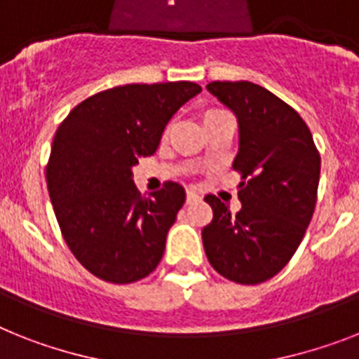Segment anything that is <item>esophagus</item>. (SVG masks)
Segmentation results:
<instances>
[{
	"mask_svg": "<svg viewBox=\"0 0 359 359\" xmlns=\"http://www.w3.org/2000/svg\"><path fill=\"white\" fill-rule=\"evenodd\" d=\"M198 200H201V196L198 194L196 191H187V201H189V203H191V201H198Z\"/></svg>",
	"mask_w": 359,
	"mask_h": 359,
	"instance_id": "obj_1",
	"label": "esophagus"
}]
</instances>
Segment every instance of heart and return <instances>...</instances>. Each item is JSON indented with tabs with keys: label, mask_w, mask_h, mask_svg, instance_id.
<instances>
[{
	"label": "heart",
	"mask_w": 359,
	"mask_h": 359,
	"mask_svg": "<svg viewBox=\"0 0 359 359\" xmlns=\"http://www.w3.org/2000/svg\"><path fill=\"white\" fill-rule=\"evenodd\" d=\"M220 114H226L224 109H207L205 114H203V121L209 119V117H215V115H220Z\"/></svg>",
	"instance_id": "1"
}]
</instances>
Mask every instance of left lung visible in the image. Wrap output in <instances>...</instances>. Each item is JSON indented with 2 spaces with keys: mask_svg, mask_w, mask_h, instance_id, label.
I'll list each match as a JSON object with an SVG mask.
<instances>
[{
  "mask_svg": "<svg viewBox=\"0 0 359 359\" xmlns=\"http://www.w3.org/2000/svg\"><path fill=\"white\" fill-rule=\"evenodd\" d=\"M207 90L238 121L242 209L212 194V220L201 238L212 268L238 284L271 279L297 251L318 201L321 158L301 115L266 88L248 80L211 82Z\"/></svg>",
  "mask_w": 359,
  "mask_h": 359,
  "instance_id": "left-lung-1",
  "label": "left lung"
}]
</instances>
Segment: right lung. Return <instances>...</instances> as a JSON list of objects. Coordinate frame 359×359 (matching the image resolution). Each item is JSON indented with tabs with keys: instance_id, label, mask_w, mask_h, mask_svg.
<instances>
[{
	"instance_id": "right-lung-1",
	"label": "right lung",
	"mask_w": 359,
	"mask_h": 359,
	"mask_svg": "<svg viewBox=\"0 0 359 359\" xmlns=\"http://www.w3.org/2000/svg\"><path fill=\"white\" fill-rule=\"evenodd\" d=\"M200 91L187 80L117 86L82 100L56 130L47 189L67 248L95 277L128 284L158 268L185 189L167 182L141 196L132 167Z\"/></svg>"
}]
</instances>
